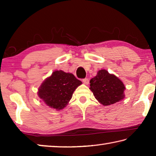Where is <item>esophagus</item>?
<instances>
[{
    "instance_id": "34e87169",
    "label": "esophagus",
    "mask_w": 156,
    "mask_h": 156,
    "mask_svg": "<svg viewBox=\"0 0 156 156\" xmlns=\"http://www.w3.org/2000/svg\"><path fill=\"white\" fill-rule=\"evenodd\" d=\"M83 82L84 83V84H88L89 83V80L88 78H84V79H83Z\"/></svg>"
}]
</instances>
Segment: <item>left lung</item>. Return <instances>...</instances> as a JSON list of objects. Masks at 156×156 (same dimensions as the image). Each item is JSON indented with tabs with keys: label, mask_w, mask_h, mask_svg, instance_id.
I'll use <instances>...</instances> for the list:
<instances>
[{
	"label": "left lung",
	"mask_w": 156,
	"mask_h": 156,
	"mask_svg": "<svg viewBox=\"0 0 156 156\" xmlns=\"http://www.w3.org/2000/svg\"><path fill=\"white\" fill-rule=\"evenodd\" d=\"M95 98L105 106L119 102L125 97V87L119 78L107 70H100L91 79L90 88Z\"/></svg>",
	"instance_id": "1"
}]
</instances>
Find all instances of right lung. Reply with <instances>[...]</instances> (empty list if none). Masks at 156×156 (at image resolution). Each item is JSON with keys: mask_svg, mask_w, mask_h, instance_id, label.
<instances>
[{"mask_svg": "<svg viewBox=\"0 0 156 156\" xmlns=\"http://www.w3.org/2000/svg\"><path fill=\"white\" fill-rule=\"evenodd\" d=\"M82 84L72 73L55 71L38 89V96L47 106L60 110L72 99L73 91Z\"/></svg>", "mask_w": 156, "mask_h": 156, "instance_id": "add662e5", "label": "right lung"}]
</instances>
